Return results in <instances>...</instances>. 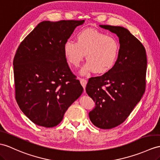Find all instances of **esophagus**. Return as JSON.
<instances>
[{"mask_svg": "<svg viewBox=\"0 0 160 160\" xmlns=\"http://www.w3.org/2000/svg\"><path fill=\"white\" fill-rule=\"evenodd\" d=\"M80 83H81V85L83 86L84 90H85V87H86V85H87V83H88L87 81L84 79H80Z\"/></svg>", "mask_w": 160, "mask_h": 160, "instance_id": "1", "label": "esophagus"}]
</instances>
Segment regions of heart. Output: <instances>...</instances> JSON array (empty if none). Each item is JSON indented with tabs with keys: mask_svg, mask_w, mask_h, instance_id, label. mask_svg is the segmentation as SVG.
<instances>
[{
	"mask_svg": "<svg viewBox=\"0 0 160 160\" xmlns=\"http://www.w3.org/2000/svg\"><path fill=\"white\" fill-rule=\"evenodd\" d=\"M64 56L72 67H79L85 54L82 75L92 72L97 75L107 73L114 67L119 53V44L115 38L99 30L88 28L80 31L76 42L67 40L63 45Z\"/></svg>",
	"mask_w": 160,
	"mask_h": 160,
	"instance_id": "1",
	"label": "heart"
}]
</instances>
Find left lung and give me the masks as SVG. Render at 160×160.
<instances>
[{
    "mask_svg": "<svg viewBox=\"0 0 160 160\" xmlns=\"http://www.w3.org/2000/svg\"><path fill=\"white\" fill-rule=\"evenodd\" d=\"M100 27L116 34L120 44L114 67L102 76L90 78L85 89L96 104L89 112L90 121L106 130L122 123L141 100L145 89L147 60L144 46L128 29Z\"/></svg>",
    "mask_w": 160,
    "mask_h": 160,
    "instance_id": "obj_1",
    "label": "left lung"
}]
</instances>
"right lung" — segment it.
Instances as JSON below:
<instances>
[{
  "label": "right lung",
  "mask_w": 160,
  "mask_h": 160,
  "mask_svg": "<svg viewBox=\"0 0 160 160\" xmlns=\"http://www.w3.org/2000/svg\"><path fill=\"white\" fill-rule=\"evenodd\" d=\"M84 22L43 21L18 48L13 60L15 98L36 125L56 126L83 91L68 67L63 45Z\"/></svg>",
  "instance_id": "add662e5"
}]
</instances>
